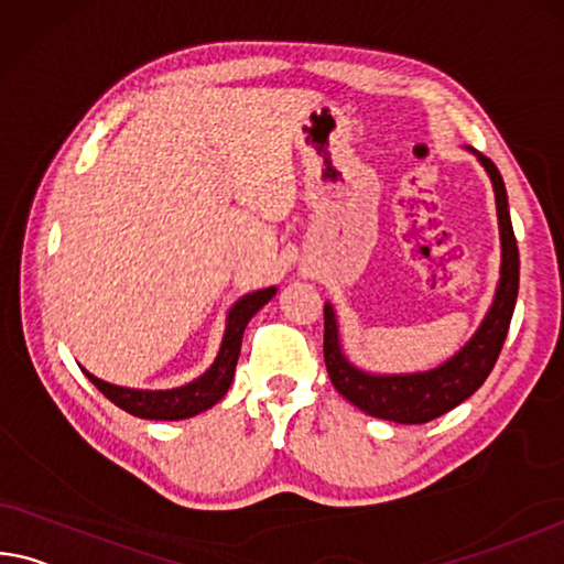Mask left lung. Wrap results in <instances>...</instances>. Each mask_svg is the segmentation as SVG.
Segmentation results:
<instances>
[{
    "mask_svg": "<svg viewBox=\"0 0 564 564\" xmlns=\"http://www.w3.org/2000/svg\"><path fill=\"white\" fill-rule=\"evenodd\" d=\"M481 167L487 170L491 187H495L499 240H502V263H499V283L495 301L481 318L475 336L464 344L452 359L416 373H371L354 366L346 359L341 336H338L336 311L330 303L324 306V359L330 383L338 394L359 406L369 416L387 419L397 424H426L446 414L469 399L485 383L489 371L495 369L497 356L509 330L514 314L517 291H520V250H517L512 220H509V203L505 181L497 165L489 158L477 153Z\"/></svg>",
    "mask_w": 564,
    "mask_h": 564,
    "instance_id": "left-lung-1",
    "label": "left lung"
}]
</instances>
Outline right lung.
Instances as JSON below:
<instances>
[{
    "instance_id": "add662e5",
    "label": "right lung",
    "mask_w": 564,
    "mask_h": 564,
    "mask_svg": "<svg viewBox=\"0 0 564 564\" xmlns=\"http://www.w3.org/2000/svg\"><path fill=\"white\" fill-rule=\"evenodd\" d=\"M275 285L271 289H261L253 293H246L230 306L226 316V334H223L220 351L210 369H205L198 379L183 383L175 389H128L118 387V383L102 381L85 371V377L95 383L102 394L112 401L115 406L128 411L132 416L140 419H155V422H177V419H191L200 411L216 406L218 401L228 394L230 383H234L240 341H243V330L248 321L261 311L268 301L275 296Z\"/></svg>"
}]
</instances>
